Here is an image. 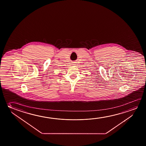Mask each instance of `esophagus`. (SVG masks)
<instances>
[{"mask_svg": "<svg viewBox=\"0 0 146 146\" xmlns=\"http://www.w3.org/2000/svg\"><path fill=\"white\" fill-rule=\"evenodd\" d=\"M73 64V65H75V64Z\"/></svg>", "mask_w": 146, "mask_h": 146, "instance_id": "34e87169", "label": "esophagus"}]
</instances>
